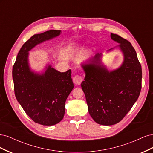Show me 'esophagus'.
Wrapping results in <instances>:
<instances>
[{"label": "esophagus", "instance_id": "1", "mask_svg": "<svg viewBox=\"0 0 153 153\" xmlns=\"http://www.w3.org/2000/svg\"><path fill=\"white\" fill-rule=\"evenodd\" d=\"M82 80H83L82 77L80 75H75L73 78V81L76 85H80L81 84V82H82Z\"/></svg>", "mask_w": 153, "mask_h": 153}]
</instances>
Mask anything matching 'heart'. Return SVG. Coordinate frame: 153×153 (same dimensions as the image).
Segmentation results:
<instances>
[{
  "mask_svg": "<svg viewBox=\"0 0 153 153\" xmlns=\"http://www.w3.org/2000/svg\"><path fill=\"white\" fill-rule=\"evenodd\" d=\"M75 46H69V47H68V49L69 50H75Z\"/></svg>",
  "mask_w": 153,
  "mask_h": 153,
  "instance_id": "1",
  "label": "heart"
}]
</instances>
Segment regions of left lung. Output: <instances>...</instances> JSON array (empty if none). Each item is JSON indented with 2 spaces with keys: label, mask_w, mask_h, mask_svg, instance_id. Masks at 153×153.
Returning <instances> with one entry per match:
<instances>
[{
  "label": "left lung",
  "mask_w": 153,
  "mask_h": 153,
  "mask_svg": "<svg viewBox=\"0 0 153 153\" xmlns=\"http://www.w3.org/2000/svg\"><path fill=\"white\" fill-rule=\"evenodd\" d=\"M110 36L120 43L123 64L108 71L101 65V55L97 54L91 63L82 65L85 77L81 84L91 116L96 123L106 126L118 123L131 110L140 95L142 76L141 64L131 44L117 34Z\"/></svg>",
  "instance_id": "obj_1"
}]
</instances>
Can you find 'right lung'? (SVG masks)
<instances>
[{"label":"right lung","mask_w":153,"mask_h":153,"mask_svg":"<svg viewBox=\"0 0 153 153\" xmlns=\"http://www.w3.org/2000/svg\"><path fill=\"white\" fill-rule=\"evenodd\" d=\"M61 30H50L34 34L23 45L13 68L15 94L25 113L36 123L52 126L63 119L66 100L74 87L71 71L61 73L49 66L42 75L30 71L29 51L52 39Z\"/></svg>","instance_id":"right-lung-1"}]
</instances>
